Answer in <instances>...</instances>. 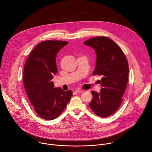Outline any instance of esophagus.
<instances>
[{
  "mask_svg": "<svg viewBox=\"0 0 152 152\" xmlns=\"http://www.w3.org/2000/svg\"><path fill=\"white\" fill-rule=\"evenodd\" d=\"M75 92L77 93H82V92H83V90L80 89V88H77L75 90Z\"/></svg>",
  "mask_w": 152,
  "mask_h": 152,
  "instance_id": "esophagus-1",
  "label": "esophagus"
}]
</instances>
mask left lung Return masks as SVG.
Here are the masks:
<instances>
[{
    "instance_id": "8db88e82",
    "label": "left lung",
    "mask_w": 152,
    "mask_h": 152,
    "mask_svg": "<svg viewBox=\"0 0 152 152\" xmlns=\"http://www.w3.org/2000/svg\"><path fill=\"white\" fill-rule=\"evenodd\" d=\"M96 54L93 75L102 76L99 93L92 91L90 109L97 115L107 117L113 114L122 102L128 80V60L122 50L110 38L96 37L84 42Z\"/></svg>"
}]
</instances>
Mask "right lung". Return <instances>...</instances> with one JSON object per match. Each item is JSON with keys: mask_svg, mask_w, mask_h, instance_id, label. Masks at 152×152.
<instances>
[{"mask_svg": "<svg viewBox=\"0 0 152 152\" xmlns=\"http://www.w3.org/2000/svg\"><path fill=\"white\" fill-rule=\"evenodd\" d=\"M68 42L48 40L39 43L24 66L23 81L26 94L35 112L45 120L57 118L72 98V90L55 88L52 81L57 73L56 56Z\"/></svg>", "mask_w": 152, "mask_h": 152, "instance_id": "add662e5", "label": "right lung"}]
</instances>
